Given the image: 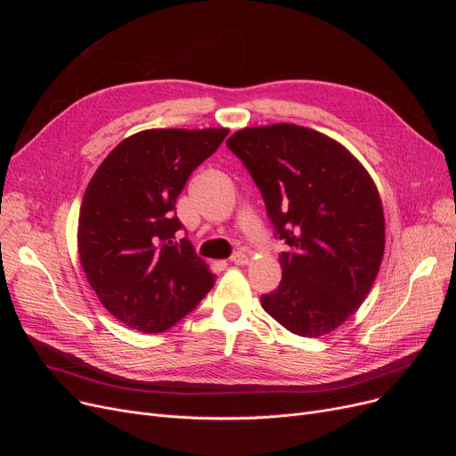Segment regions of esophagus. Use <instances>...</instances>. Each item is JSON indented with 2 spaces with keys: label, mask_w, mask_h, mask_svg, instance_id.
<instances>
[{
  "label": "esophagus",
  "mask_w": 456,
  "mask_h": 456,
  "mask_svg": "<svg viewBox=\"0 0 456 456\" xmlns=\"http://www.w3.org/2000/svg\"><path fill=\"white\" fill-rule=\"evenodd\" d=\"M231 262H232V265H236V266H244V265H248V255L242 253V251H236L231 256Z\"/></svg>",
  "instance_id": "1"
}]
</instances>
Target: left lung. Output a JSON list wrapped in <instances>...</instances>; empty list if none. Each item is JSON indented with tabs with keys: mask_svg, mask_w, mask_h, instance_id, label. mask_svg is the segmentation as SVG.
Returning a JSON list of instances; mask_svg holds the SVG:
<instances>
[{
	"mask_svg": "<svg viewBox=\"0 0 456 456\" xmlns=\"http://www.w3.org/2000/svg\"><path fill=\"white\" fill-rule=\"evenodd\" d=\"M266 203L282 281L262 308L299 337H323L366 299L385 255V212L364 166L342 143L294 124L227 140Z\"/></svg>",
	"mask_w": 456,
	"mask_h": 456,
	"instance_id": "obj_1",
	"label": "left lung"
}]
</instances>
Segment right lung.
<instances>
[{"label": "right lung", "mask_w": 456, "mask_h": 456, "mask_svg": "<svg viewBox=\"0 0 456 456\" xmlns=\"http://www.w3.org/2000/svg\"><path fill=\"white\" fill-rule=\"evenodd\" d=\"M229 129H150L107 155L83 196L81 266L109 313L140 332L174 327L214 286V273L188 238L175 203L190 174Z\"/></svg>", "instance_id": "right-lung-1"}]
</instances>
